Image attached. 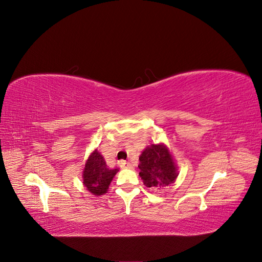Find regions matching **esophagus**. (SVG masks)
Instances as JSON below:
<instances>
[{"mask_svg":"<svg viewBox=\"0 0 262 262\" xmlns=\"http://www.w3.org/2000/svg\"><path fill=\"white\" fill-rule=\"evenodd\" d=\"M119 166H120L121 168H133L132 164L129 162H125V161H121L120 163H119Z\"/></svg>","mask_w":262,"mask_h":262,"instance_id":"esophagus-1","label":"esophagus"}]
</instances>
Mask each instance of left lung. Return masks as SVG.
Wrapping results in <instances>:
<instances>
[{
    "mask_svg": "<svg viewBox=\"0 0 262 262\" xmlns=\"http://www.w3.org/2000/svg\"><path fill=\"white\" fill-rule=\"evenodd\" d=\"M140 177L148 188L166 187L177 177L176 166L168 148L163 144H150L140 156Z\"/></svg>",
    "mask_w": 262,
    "mask_h": 262,
    "instance_id": "left-lung-1",
    "label": "left lung"
}]
</instances>
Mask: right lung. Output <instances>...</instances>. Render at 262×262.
<instances>
[{
    "label": "right lung",
    "mask_w": 262,
    "mask_h": 262,
    "mask_svg": "<svg viewBox=\"0 0 262 262\" xmlns=\"http://www.w3.org/2000/svg\"><path fill=\"white\" fill-rule=\"evenodd\" d=\"M119 169H110L106 165L104 157L97 149L86 161L83 171V184L95 195H101L107 192L110 182Z\"/></svg>",
    "instance_id": "right-lung-1"
}]
</instances>
